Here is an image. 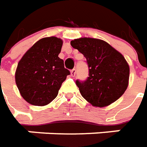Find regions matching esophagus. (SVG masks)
<instances>
[{
	"label": "esophagus",
	"mask_w": 147,
	"mask_h": 147,
	"mask_svg": "<svg viewBox=\"0 0 147 147\" xmlns=\"http://www.w3.org/2000/svg\"><path fill=\"white\" fill-rule=\"evenodd\" d=\"M76 74V70L75 68L72 69V70L71 71V76H75Z\"/></svg>",
	"instance_id": "34e87169"
}]
</instances>
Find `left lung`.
Returning a JSON list of instances; mask_svg holds the SVG:
<instances>
[{"instance_id":"8db88e82","label":"left lung","mask_w":147,"mask_h":147,"mask_svg":"<svg viewBox=\"0 0 147 147\" xmlns=\"http://www.w3.org/2000/svg\"><path fill=\"white\" fill-rule=\"evenodd\" d=\"M71 45L85 57L89 67L88 78L76 81L84 98L99 107L119 99L129 84V67L124 56L99 39H76Z\"/></svg>"}]
</instances>
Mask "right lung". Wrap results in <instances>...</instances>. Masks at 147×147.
I'll return each mask as SVG.
<instances>
[{
  "mask_svg": "<svg viewBox=\"0 0 147 147\" xmlns=\"http://www.w3.org/2000/svg\"><path fill=\"white\" fill-rule=\"evenodd\" d=\"M63 40L45 37L33 45L21 58L15 73L20 94L28 103L45 106L57 97L62 84L70 75L58 58Z\"/></svg>",
  "mask_w": 147,
  "mask_h": 147,
  "instance_id": "1",
  "label": "right lung"
}]
</instances>
